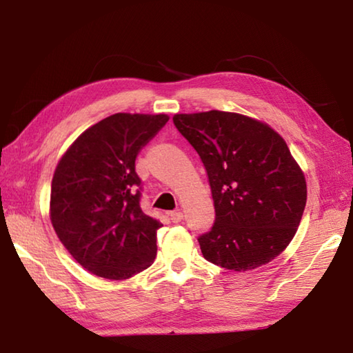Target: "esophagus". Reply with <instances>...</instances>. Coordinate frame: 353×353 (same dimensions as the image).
Here are the masks:
<instances>
[{
  "label": "esophagus",
  "mask_w": 353,
  "mask_h": 353,
  "mask_svg": "<svg viewBox=\"0 0 353 353\" xmlns=\"http://www.w3.org/2000/svg\"><path fill=\"white\" fill-rule=\"evenodd\" d=\"M170 218L172 223H181V221L183 219V213L181 210H172V212H170Z\"/></svg>",
  "instance_id": "obj_1"
}]
</instances>
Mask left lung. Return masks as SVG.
Instances as JSON below:
<instances>
[{
	"instance_id": "left-lung-1",
	"label": "left lung",
	"mask_w": 353,
	"mask_h": 353,
	"mask_svg": "<svg viewBox=\"0 0 353 353\" xmlns=\"http://www.w3.org/2000/svg\"><path fill=\"white\" fill-rule=\"evenodd\" d=\"M207 171L214 223L198 241L207 261L244 272L288 246L307 204L303 172L276 130L240 113L172 117Z\"/></svg>"
}]
</instances>
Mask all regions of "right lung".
<instances>
[{
  "label": "right lung",
  "instance_id": "add662e5",
  "mask_svg": "<svg viewBox=\"0 0 353 353\" xmlns=\"http://www.w3.org/2000/svg\"><path fill=\"white\" fill-rule=\"evenodd\" d=\"M166 115L115 113L77 137L51 183V223L73 259L94 276L123 280L151 266L159 219L141 210L137 155Z\"/></svg>",
  "mask_w": 353,
  "mask_h": 353
}]
</instances>
